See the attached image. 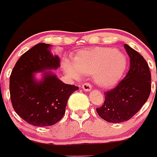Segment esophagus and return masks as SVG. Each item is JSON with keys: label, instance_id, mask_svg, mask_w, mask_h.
<instances>
[{"label": "esophagus", "instance_id": "esophagus-1", "mask_svg": "<svg viewBox=\"0 0 157 157\" xmlns=\"http://www.w3.org/2000/svg\"><path fill=\"white\" fill-rule=\"evenodd\" d=\"M82 88H83V90H84V91L89 92L92 90V86L89 83H83V86H82Z\"/></svg>", "mask_w": 157, "mask_h": 157}]
</instances>
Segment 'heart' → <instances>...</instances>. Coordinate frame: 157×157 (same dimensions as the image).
Wrapping results in <instances>:
<instances>
[{
  "instance_id": "b5f03b06",
  "label": "heart",
  "mask_w": 157,
  "mask_h": 157,
  "mask_svg": "<svg viewBox=\"0 0 157 157\" xmlns=\"http://www.w3.org/2000/svg\"><path fill=\"white\" fill-rule=\"evenodd\" d=\"M127 67L125 55L115 48L96 47L84 49L76 55L74 62L66 60L64 70L69 77L80 80L93 74L96 84L110 88L118 83Z\"/></svg>"
}]
</instances>
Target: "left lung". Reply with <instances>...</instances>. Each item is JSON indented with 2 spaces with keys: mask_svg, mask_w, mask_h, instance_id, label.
Masks as SVG:
<instances>
[{
  "mask_svg": "<svg viewBox=\"0 0 157 157\" xmlns=\"http://www.w3.org/2000/svg\"><path fill=\"white\" fill-rule=\"evenodd\" d=\"M130 58V69L119 83L105 92L103 105L96 109L105 121L120 123L132 118L147 102L151 91V74L146 60L137 51L124 45Z\"/></svg>",
  "mask_w": 157,
  "mask_h": 157,
  "instance_id": "1",
  "label": "left lung"
}]
</instances>
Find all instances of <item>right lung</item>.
I'll use <instances>...</instances> for the list:
<instances>
[{
    "label": "right lung",
    "mask_w": 157,
    "mask_h": 157,
    "mask_svg": "<svg viewBox=\"0 0 157 157\" xmlns=\"http://www.w3.org/2000/svg\"><path fill=\"white\" fill-rule=\"evenodd\" d=\"M51 45L39 43L25 52L17 61L10 77V99L17 115L33 126L56 124L65 113L70 96L78 86L66 84L51 71L41 81L34 72L57 69L60 58L52 55Z\"/></svg>",
    "instance_id": "1"
}]
</instances>
